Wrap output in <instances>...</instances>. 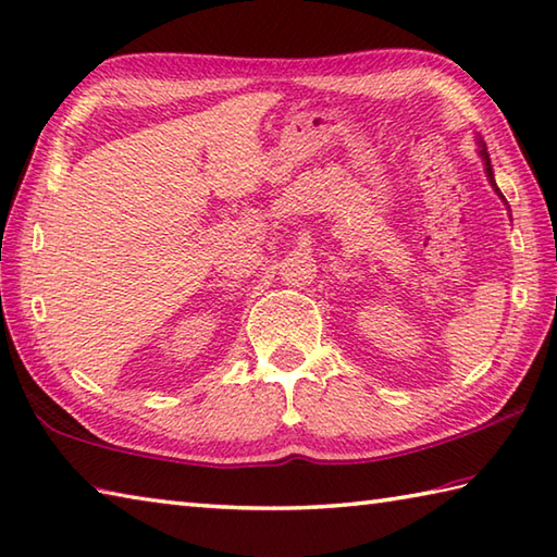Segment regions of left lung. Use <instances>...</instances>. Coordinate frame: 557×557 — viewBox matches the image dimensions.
<instances>
[{
    "instance_id": "left-lung-1",
    "label": "left lung",
    "mask_w": 557,
    "mask_h": 557,
    "mask_svg": "<svg viewBox=\"0 0 557 557\" xmlns=\"http://www.w3.org/2000/svg\"><path fill=\"white\" fill-rule=\"evenodd\" d=\"M478 146H480V158H482V163H484V173H487L490 185H492V187H494V191H497V195L502 197L504 205H507V199H504V195L499 191L497 182H494V173H492V165H490V156H487V148H484V144H482V138H478ZM507 209H509V207H507Z\"/></svg>"
}]
</instances>
